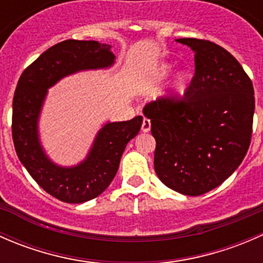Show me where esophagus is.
<instances>
[{
    "label": "esophagus",
    "mask_w": 263,
    "mask_h": 263,
    "mask_svg": "<svg viewBox=\"0 0 263 263\" xmlns=\"http://www.w3.org/2000/svg\"><path fill=\"white\" fill-rule=\"evenodd\" d=\"M150 128H151L150 119H147V118L142 119V126H141L142 132H148V131H150Z\"/></svg>",
    "instance_id": "34e87169"
}]
</instances>
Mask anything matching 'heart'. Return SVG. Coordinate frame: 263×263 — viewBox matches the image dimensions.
<instances>
[{"label":"heart","instance_id":"obj_1","mask_svg":"<svg viewBox=\"0 0 263 263\" xmlns=\"http://www.w3.org/2000/svg\"><path fill=\"white\" fill-rule=\"evenodd\" d=\"M171 71H172L171 65H163L160 68H159L158 72H156V76H158V78H164V76L169 75ZM190 78H191L190 73L185 72V71L178 73V76L176 78V81H174V87H176V90L181 91V90L184 89V87L187 86L188 81H190Z\"/></svg>","mask_w":263,"mask_h":263}]
</instances>
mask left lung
Wrapping results in <instances>:
<instances>
[{"label": "left lung", "mask_w": 263, "mask_h": 263, "mask_svg": "<svg viewBox=\"0 0 263 263\" xmlns=\"http://www.w3.org/2000/svg\"><path fill=\"white\" fill-rule=\"evenodd\" d=\"M195 52V76L181 99L145 105L156 147L159 179L187 196H200L229 178L252 137L254 91L240 63L210 41L181 38Z\"/></svg>", "instance_id": "obj_1"}]
</instances>
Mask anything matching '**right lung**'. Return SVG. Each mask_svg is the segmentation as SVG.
I'll return each instance as SVG.
<instances>
[{"mask_svg": "<svg viewBox=\"0 0 263 263\" xmlns=\"http://www.w3.org/2000/svg\"><path fill=\"white\" fill-rule=\"evenodd\" d=\"M110 48L109 44L95 41H63L26 67L16 85L12 140L17 158L34 181L63 202H86L104 192L117 174L126 145L141 128V116L107 122L98 132L86 159L73 166L53 163L39 141L38 121L49 87L79 71L110 67L116 60Z\"/></svg>", "mask_w": 263, "mask_h": 263, "instance_id": "obj_1", "label": "right lung"}]
</instances>
